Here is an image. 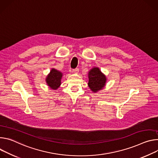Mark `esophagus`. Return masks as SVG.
Masks as SVG:
<instances>
[{
  "label": "esophagus",
  "instance_id": "obj_1",
  "mask_svg": "<svg viewBox=\"0 0 158 158\" xmlns=\"http://www.w3.org/2000/svg\"><path fill=\"white\" fill-rule=\"evenodd\" d=\"M73 72L74 73H78L79 72V69L78 68H75L74 69H73Z\"/></svg>",
  "mask_w": 158,
  "mask_h": 158
}]
</instances>
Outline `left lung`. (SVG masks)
Instances as JSON below:
<instances>
[{
	"mask_svg": "<svg viewBox=\"0 0 158 158\" xmlns=\"http://www.w3.org/2000/svg\"><path fill=\"white\" fill-rule=\"evenodd\" d=\"M89 86L93 92H97L103 89L107 78L97 67L91 69L89 72Z\"/></svg>",
	"mask_w": 158,
	"mask_h": 158,
	"instance_id": "8db88e82",
	"label": "left lung"
}]
</instances>
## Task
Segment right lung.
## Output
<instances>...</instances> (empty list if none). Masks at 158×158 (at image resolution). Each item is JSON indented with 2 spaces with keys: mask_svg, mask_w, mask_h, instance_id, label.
<instances>
[{
  "mask_svg": "<svg viewBox=\"0 0 158 158\" xmlns=\"http://www.w3.org/2000/svg\"><path fill=\"white\" fill-rule=\"evenodd\" d=\"M63 74L56 69L52 68L50 73L46 78L47 85L51 89L56 90L61 85V80Z\"/></svg>",
  "mask_w": 158,
  "mask_h": 158,
  "instance_id": "1",
  "label": "right lung"
}]
</instances>
